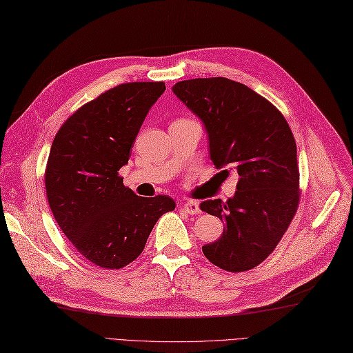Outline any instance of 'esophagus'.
I'll return each instance as SVG.
<instances>
[{
	"mask_svg": "<svg viewBox=\"0 0 353 353\" xmlns=\"http://www.w3.org/2000/svg\"><path fill=\"white\" fill-rule=\"evenodd\" d=\"M183 208H184V211H185L187 214H190V215H197V214H200V206H199L197 202H193V200H188V202H185V203L183 205Z\"/></svg>",
	"mask_w": 353,
	"mask_h": 353,
	"instance_id": "obj_1",
	"label": "esophagus"
}]
</instances>
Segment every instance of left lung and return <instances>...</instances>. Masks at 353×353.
I'll return each instance as SVG.
<instances>
[{
    "instance_id": "8db88e82",
    "label": "left lung",
    "mask_w": 353,
    "mask_h": 353,
    "mask_svg": "<svg viewBox=\"0 0 353 353\" xmlns=\"http://www.w3.org/2000/svg\"><path fill=\"white\" fill-rule=\"evenodd\" d=\"M172 92L202 120L216 169H234L233 197L206 200L202 211L225 224L202 246L227 272L254 269L273 252L297 212V145L282 112L248 85L224 77L178 81Z\"/></svg>"
}]
</instances>
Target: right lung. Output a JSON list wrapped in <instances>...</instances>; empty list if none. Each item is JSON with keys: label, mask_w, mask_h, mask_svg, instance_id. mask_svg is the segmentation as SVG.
<instances>
[{"label": "right lung", "mask_w": 353, "mask_h": 353, "mask_svg": "<svg viewBox=\"0 0 353 353\" xmlns=\"http://www.w3.org/2000/svg\"><path fill=\"white\" fill-rule=\"evenodd\" d=\"M163 81L116 85L84 103L56 133L46 192L56 223L85 260L121 269L144 251L159 218L175 209L169 196L141 197L119 176Z\"/></svg>", "instance_id": "obj_1"}]
</instances>
